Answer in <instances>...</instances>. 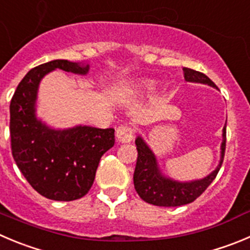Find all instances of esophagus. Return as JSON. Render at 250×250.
Wrapping results in <instances>:
<instances>
[{
	"label": "esophagus",
	"instance_id": "obj_1",
	"mask_svg": "<svg viewBox=\"0 0 250 250\" xmlns=\"http://www.w3.org/2000/svg\"><path fill=\"white\" fill-rule=\"evenodd\" d=\"M133 136H134V129L129 125H120L116 129V137L121 143H129L132 142Z\"/></svg>",
	"mask_w": 250,
	"mask_h": 250
}]
</instances>
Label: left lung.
Wrapping results in <instances>:
<instances>
[{
	"mask_svg": "<svg viewBox=\"0 0 250 250\" xmlns=\"http://www.w3.org/2000/svg\"><path fill=\"white\" fill-rule=\"evenodd\" d=\"M184 78L188 83H205L217 88L213 81L205 74L196 70L184 67ZM138 158H137L136 170L133 175L134 188L141 199L150 205L163 207H176L191 204L195 201L217 176L222 167L226 150V125L222 130V143H221L220 163L216 169L205 178L199 180L178 181L164 175L158 164L157 157L150 146L146 143L141 136L136 138Z\"/></svg>",
	"mask_w": 250,
	"mask_h": 250,
	"instance_id": "8db88e82",
	"label": "left lung"
}]
</instances>
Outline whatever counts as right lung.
<instances>
[{"instance_id":"right-lung-1","label":"right lung","mask_w":250,"mask_h":250,"mask_svg":"<svg viewBox=\"0 0 250 250\" xmlns=\"http://www.w3.org/2000/svg\"><path fill=\"white\" fill-rule=\"evenodd\" d=\"M55 69L86 75L87 62L57 59L29 70L9 104L12 155L30 186L54 201L81 199L92 186L101 157L114 146L113 128H51L37 117L42 79Z\"/></svg>"}]
</instances>
